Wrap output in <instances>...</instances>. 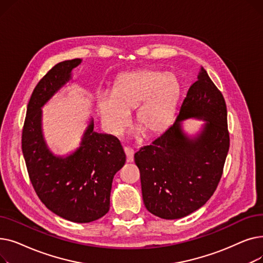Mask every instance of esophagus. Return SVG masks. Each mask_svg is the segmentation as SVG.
<instances>
[{"mask_svg":"<svg viewBox=\"0 0 263 263\" xmlns=\"http://www.w3.org/2000/svg\"><path fill=\"white\" fill-rule=\"evenodd\" d=\"M124 153H126L128 163H131V162L134 161V150L132 148L126 147V148H124Z\"/></svg>","mask_w":263,"mask_h":263,"instance_id":"obj_1","label":"esophagus"}]
</instances>
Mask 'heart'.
I'll return each instance as SVG.
<instances>
[{
    "instance_id": "heart-1",
    "label": "heart",
    "mask_w": 263,
    "mask_h": 263,
    "mask_svg": "<svg viewBox=\"0 0 263 263\" xmlns=\"http://www.w3.org/2000/svg\"><path fill=\"white\" fill-rule=\"evenodd\" d=\"M181 83L172 72L140 69L117 77L112 91L97 96V106L103 127L120 135L130 122L131 110L139 132L158 135L170 128L181 97Z\"/></svg>"
}]
</instances>
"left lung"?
I'll list each match as a JSON object with an SVG mask.
<instances>
[{"label":"left lung","mask_w":263,"mask_h":263,"mask_svg":"<svg viewBox=\"0 0 263 263\" xmlns=\"http://www.w3.org/2000/svg\"><path fill=\"white\" fill-rule=\"evenodd\" d=\"M187 119L204 122L190 135L183 128ZM228 149L224 97L201 67L175 122L134 156L146 209L161 218L177 219L201 208L217 187Z\"/></svg>","instance_id":"obj_1"}]
</instances>
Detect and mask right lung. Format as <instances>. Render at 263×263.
Listing matches in <instances>:
<instances>
[{
  "instance_id": "right-lung-1",
  "label": "right lung",
  "mask_w": 263,
  "mask_h": 263,
  "mask_svg": "<svg viewBox=\"0 0 263 263\" xmlns=\"http://www.w3.org/2000/svg\"><path fill=\"white\" fill-rule=\"evenodd\" d=\"M81 59L55 65L35 87L26 109L22 153L31 182L49 210L73 223H90L109 210L115 174L126 163L116 136L93 131L89 118L79 147L55 155L43 129V107L67 84L74 82L72 70Z\"/></svg>"
}]
</instances>
